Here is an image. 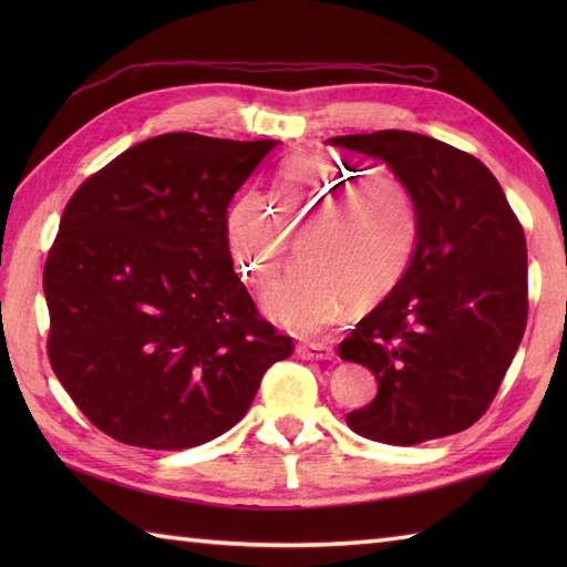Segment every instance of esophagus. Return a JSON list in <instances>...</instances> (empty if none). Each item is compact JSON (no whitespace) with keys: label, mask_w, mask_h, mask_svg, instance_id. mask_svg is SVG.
<instances>
[{"label":"esophagus","mask_w":567,"mask_h":567,"mask_svg":"<svg viewBox=\"0 0 567 567\" xmlns=\"http://www.w3.org/2000/svg\"><path fill=\"white\" fill-rule=\"evenodd\" d=\"M297 353L302 360H333V348L327 343H302L297 348Z\"/></svg>","instance_id":"34e87169"}]
</instances>
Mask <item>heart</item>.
I'll return each instance as SVG.
<instances>
[{"label":"heart","instance_id":"heart-1","mask_svg":"<svg viewBox=\"0 0 567 567\" xmlns=\"http://www.w3.org/2000/svg\"><path fill=\"white\" fill-rule=\"evenodd\" d=\"M341 167L319 155L287 163L268 199L240 195L226 216V244L236 270L268 292L299 240V268L268 311L282 329L315 336L339 321L348 299L370 305L402 280L419 238V207L402 179ZM357 185L353 186L352 183Z\"/></svg>","mask_w":567,"mask_h":567}]
</instances>
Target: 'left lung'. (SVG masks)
<instances>
[{
  "label": "left lung",
  "instance_id": "left-lung-1",
  "mask_svg": "<svg viewBox=\"0 0 567 567\" xmlns=\"http://www.w3.org/2000/svg\"><path fill=\"white\" fill-rule=\"evenodd\" d=\"M327 143L388 163L419 207L416 248L402 280L339 346L343 360L378 380L375 400L346 414V424L390 445L473 426L526 329L519 219L497 177L443 141L388 128Z\"/></svg>",
  "mask_w": 567,
  "mask_h": 567
}]
</instances>
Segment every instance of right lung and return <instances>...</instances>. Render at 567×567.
<instances>
[{"label": "right lung", "instance_id": "obj_1", "mask_svg": "<svg viewBox=\"0 0 567 567\" xmlns=\"http://www.w3.org/2000/svg\"><path fill=\"white\" fill-rule=\"evenodd\" d=\"M277 143L163 134L68 202L43 270L48 358L106 436L153 451L207 443L292 355L226 244L228 204Z\"/></svg>", "mask_w": 567, "mask_h": 567}]
</instances>
